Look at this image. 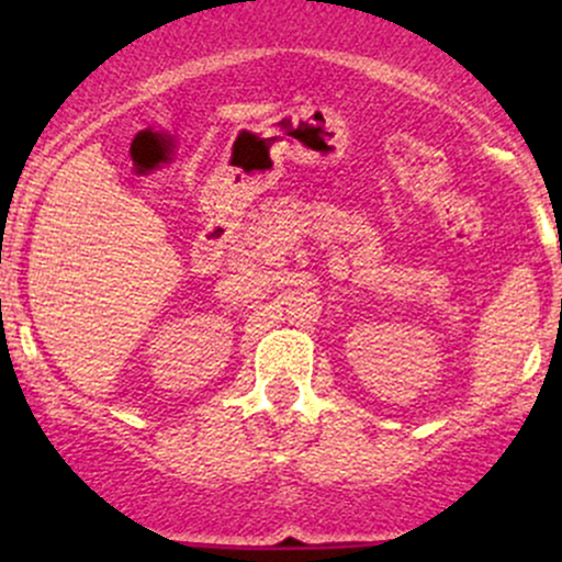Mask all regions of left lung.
<instances>
[{
  "instance_id": "left-lung-1",
  "label": "left lung",
  "mask_w": 562,
  "mask_h": 562,
  "mask_svg": "<svg viewBox=\"0 0 562 562\" xmlns=\"http://www.w3.org/2000/svg\"><path fill=\"white\" fill-rule=\"evenodd\" d=\"M560 261H562V256H560Z\"/></svg>"
}]
</instances>
